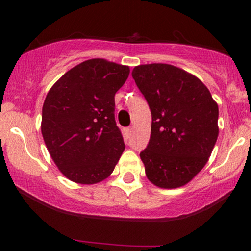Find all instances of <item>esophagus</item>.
Masks as SVG:
<instances>
[{"mask_svg": "<svg viewBox=\"0 0 251 251\" xmlns=\"http://www.w3.org/2000/svg\"><path fill=\"white\" fill-rule=\"evenodd\" d=\"M132 131H133V129H132L131 127L126 128V129H125V134H126V137H127V138L131 137V134H132Z\"/></svg>", "mask_w": 251, "mask_h": 251, "instance_id": "1", "label": "esophagus"}]
</instances>
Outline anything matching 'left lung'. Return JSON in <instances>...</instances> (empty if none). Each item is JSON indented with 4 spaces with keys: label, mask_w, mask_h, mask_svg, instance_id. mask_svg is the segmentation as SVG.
Segmentation results:
<instances>
[{
    "label": "left lung",
    "mask_w": 251,
    "mask_h": 251,
    "mask_svg": "<svg viewBox=\"0 0 251 251\" xmlns=\"http://www.w3.org/2000/svg\"><path fill=\"white\" fill-rule=\"evenodd\" d=\"M152 114L151 137L140 152L148 179L162 189L192 180L208 163L218 137V105L189 72L149 63L132 71Z\"/></svg>",
    "instance_id": "obj_1"
}]
</instances>
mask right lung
I'll list each match as a JSON object with an SVG mask.
<instances>
[{
  "instance_id": "right-lung-1",
  "label": "right lung",
  "mask_w": 251,
  "mask_h": 251,
  "mask_svg": "<svg viewBox=\"0 0 251 251\" xmlns=\"http://www.w3.org/2000/svg\"><path fill=\"white\" fill-rule=\"evenodd\" d=\"M128 66L89 59L51 86L42 107L41 133L57 169L77 184H97L113 172L125 150L114 119V96Z\"/></svg>"
}]
</instances>
